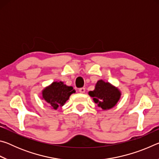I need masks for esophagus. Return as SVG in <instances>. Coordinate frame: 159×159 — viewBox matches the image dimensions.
Here are the masks:
<instances>
[{
    "label": "esophagus",
    "instance_id": "34e87169",
    "mask_svg": "<svg viewBox=\"0 0 159 159\" xmlns=\"http://www.w3.org/2000/svg\"><path fill=\"white\" fill-rule=\"evenodd\" d=\"M79 92L80 93H84L85 92V88H79Z\"/></svg>",
    "mask_w": 159,
    "mask_h": 159
}]
</instances>
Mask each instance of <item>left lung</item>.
<instances>
[{
	"mask_svg": "<svg viewBox=\"0 0 159 159\" xmlns=\"http://www.w3.org/2000/svg\"><path fill=\"white\" fill-rule=\"evenodd\" d=\"M89 95L99 107L103 110L111 109L120 99V90L108 82L99 80L97 82L95 90L90 91Z\"/></svg>",
	"mask_w": 159,
	"mask_h": 159,
	"instance_id": "left-lung-1",
	"label": "left lung"
}]
</instances>
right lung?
I'll list each match as a JSON object with an SVG mask.
<instances>
[{
	"mask_svg": "<svg viewBox=\"0 0 159 159\" xmlns=\"http://www.w3.org/2000/svg\"><path fill=\"white\" fill-rule=\"evenodd\" d=\"M76 91L71 86H67L61 81L53 82L42 91L43 99L52 109H57L68 100L70 95Z\"/></svg>",
	"mask_w": 159,
	"mask_h": 159,
	"instance_id": "add662e5",
	"label": "right lung"
}]
</instances>
